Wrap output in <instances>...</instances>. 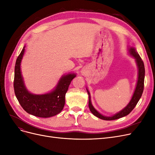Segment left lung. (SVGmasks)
I'll use <instances>...</instances> for the list:
<instances>
[{
    "label": "left lung",
    "instance_id": "obj_1",
    "mask_svg": "<svg viewBox=\"0 0 155 155\" xmlns=\"http://www.w3.org/2000/svg\"><path fill=\"white\" fill-rule=\"evenodd\" d=\"M128 51L127 53L130 55L131 57L135 59L136 64H137V68H138V78H137V81L136 84V87L134 88V91L133 92V94L131 97V99L129 104L127 105L122 110H121L117 113L112 115V116H104L100 112H98L94 106L92 105V101H91V93L89 92L87 87H86L88 95V107L90 109L91 112L95 116L97 117L101 120H114L119 119L120 118H122L127 115H128L130 112L132 111L135 106L138 104V101L140 100V97H141L143 91V85H144V78H145V67L143 61L142 60L141 58L140 57L139 54H138L137 51L136 50L135 48L133 46H128L127 48Z\"/></svg>",
    "mask_w": 155,
    "mask_h": 155
}]
</instances>
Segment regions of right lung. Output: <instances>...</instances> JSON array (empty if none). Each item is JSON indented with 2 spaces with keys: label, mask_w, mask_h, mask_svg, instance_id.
I'll return each mask as SVG.
<instances>
[{
  "label": "right lung",
  "mask_w": 155,
  "mask_h": 155,
  "mask_svg": "<svg viewBox=\"0 0 155 155\" xmlns=\"http://www.w3.org/2000/svg\"><path fill=\"white\" fill-rule=\"evenodd\" d=\"M25 46L18 56L15 66L14 91L17 100L28 113L41 118H49L61 112L65 104V95L76 73L64 74L51 91L41 94L30 92L26 88L21 72V62L25 52Z\"/></svg>",
  "instance_id": "obj_1"
}]
</instances>
